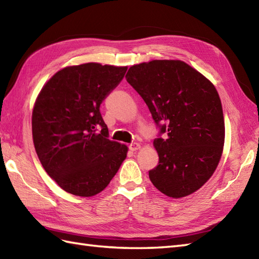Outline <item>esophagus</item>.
<instances>
[{"label": "esophagus", "instance_id": "1", "mask_svg": "<svg viewBox=\"0 0 259 259\" xmlns=\"http://www.w3.org/2000/svg\"><path fill=\"white\" fill-rule=\"evenodd\" d=\"M129 149H130L131 151L138 150V149H140V145L138 144V142H131V144L129 145Z\"/></svg>", "mask_w": 259, "mask_h": 259}]
</instances>
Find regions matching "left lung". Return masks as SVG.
Instances as JSON below:
<instances>
[{
    "instance_id": "obj_1",
    "label": "left lung",
    "mask_w": 259,
    "mask_h": 259,
    "mask_svg": "<svg viewBox=\"0 0 259 259\" xmlns=\"http://www.w3.org/2000/svg\"><path fill=\"white\" fill-rule=\"evenodd\" d=\"M157 124L159 156L153 186L172 198L188 196L211 177L221 160L225 122L216 88L179 60L133 65L125 75Z\"/></svg>"
}]
</instances>
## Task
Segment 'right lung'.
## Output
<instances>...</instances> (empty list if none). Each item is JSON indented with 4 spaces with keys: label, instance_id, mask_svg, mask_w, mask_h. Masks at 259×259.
<instances>
[{
    "label": "right lung",
    "instance_id": "1",
    "mask_svg": "<svg viewBox=\"0 0 259 259\" xmlns=\"http://www.w3.org/2000/svg\"><path fill=\"white\" fill-rule=\"evenodd\" d=\"M126 67L85 63L54 74L32 113L36 155L47 174L70 194L91 197L117 174L128 148L109 139L100 106Z\"/></svg>",
    "mask_w": 259,
    "mask_h": 259
}]
</instances>
